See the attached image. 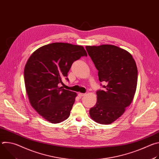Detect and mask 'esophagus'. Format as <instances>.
Instances as JSON below:
<instances>
[{
    "label": "esophagus",
    "instance_id": "esophagus-1",
    "mask_svg": "<svg viewBox=\"0 0 159 159\" xmlns=\"http://www.w3.org/2000/svg\"><path fill=\"white\" fill-rule=\"evenodd\" d=\"M86 94H83V93H79L78 94V96L80 97V98H82L83 96H85Z\"/></svg>",
    "mask_w": 159,
    "mask_h": 159
}]
</instances>
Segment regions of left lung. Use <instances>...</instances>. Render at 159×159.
I'll list each match as a JSON object with an SVG mask.
<instances>
[{
	"instance_id": "left-lung-1",
	"label": "left lung",
	"mask_w": 159,
	"mask_h": 159,
	"mask_svg": "<svg viewBox=\"0 0 159 159\" xmlns=\"http://www.w3.org/2000/svg\"><path fill=\"white\" fill-rule=\"evenodd\" d=\"M98 70L99 80L107 83L98 90L97 102L89 110L96 122L108 125L120 118L131 103L137 85L138 70L132 55L115 45L86 46ZM102 85V84H101Z\"/></svg>"
}]
</instances>
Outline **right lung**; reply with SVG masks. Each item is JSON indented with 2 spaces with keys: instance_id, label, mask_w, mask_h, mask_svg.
I'll return each instance as SVG.
<instances>
[{
  "instance_id": "add662e5",
  "label": "right lung",
  "mask_w": 159,
  "mask_h": 159,
  "mask_svg": "<svg viewBox=\"0 0 159 159\" xmlns=\"http://www.w3.org/2000/svg\"><path fill=\"white\" fill-rule=\"evenodd\" d=\"M87 56L82 46L53 43L36 50L25 68V82L31 106L52 123H59L69 117L76 93L60 87L67 78L72 63Z\"/></svg>"
}]
</instances>
